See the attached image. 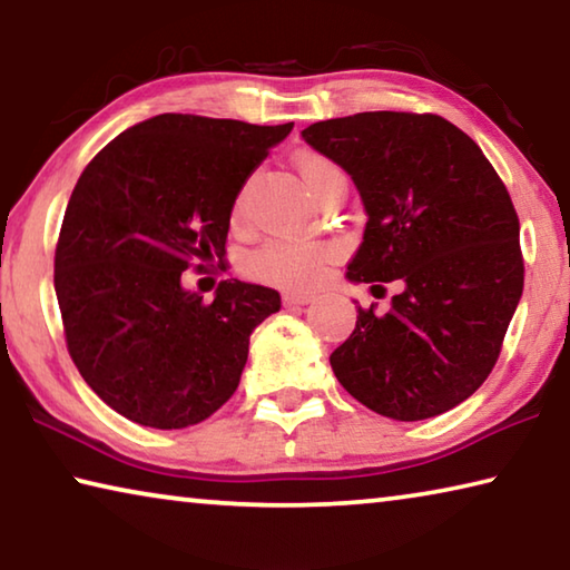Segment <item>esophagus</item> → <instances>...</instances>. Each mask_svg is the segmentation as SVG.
Returning <instances> with one entry per match:
<instances>
[{"label":"esophagus","mask_w":570,"mask_h":570,"mask_svg":"<svg viewBox=\"0 0 570 570\" xmlns=\"http://www.w3.org/2000/svg\"><path fill=\"white\" fill-rule=\"evenodd\" d=\"M314 298H316L314 294L296 292V294H286V296H284V304H286V306H306V304H312Z\"/></svg>","instance_id":"obj_1"}]
</instances>
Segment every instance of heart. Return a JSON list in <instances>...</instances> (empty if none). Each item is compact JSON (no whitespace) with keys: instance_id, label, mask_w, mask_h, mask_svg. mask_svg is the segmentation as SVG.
I'll list each match as a JSON object with an SVG mask.
<instances>
[{"instance_id":"obj_1","label":"heart","mask_w":570,"mask_h":570,"mask_svg":"<svg viewBox=\"0 0 570 570\" xmlns=\"http://www.w3.org/2000/svg\"><path fill=\"white\" fill-rule=\"evenodd\" d=\"M298 173L306 183L308 193L314 198H322L324 190L332 183L346 180L344 170L336 166L332 158L322 153H306L298 158ZM248 188L236 196L234 216L240 218L246 210ZM336 254V246L326 238H306V240H288V238H272L264 240L262 246L248 250L244 256V272L258 282L276 284L284 288H302L314 284L322 274V266Z\"/></svg>"}]
</instances>
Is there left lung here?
<instances>
[{"label": "left lung", "instance_id": "1", "mask_svg": "<svg viewBox=\"0 0 570 570\" xmlns=\"http://www.w3.org/2000/svg\"><path fill=\"white\" fill-rule=\"evenodd\" d=\"M302 135L350 173L370 216L346 276L374 296L400 286L387 314L356 308L330 356L336 380L400 422L452 410L493 372L523 294L505 183L470 135L432 112H356Z\"/></svg>", "mask_w": 570, "mask_h": 570}]
</instances>
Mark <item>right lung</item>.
I'll use <instances>...</instances> for the list:
<instances>
[{"label":"right lung","mask_w":570,"mask_h":570,"mask_svg":"<svg viewBox=\"0 0 570 570\" xmlns=\"http://www.w3.org/2000/svg\"><path fill=\"white\" fill-rule=\"evenodd\" d=\"M292 128L163 112L120 132L77 178L55 292L75 366L122 417L180 430L236 392L248 336L282 298L226 278L204 302L183 272L226 254L240 186Z\"/></svg>","instance_id":"1"}]
</instances>
